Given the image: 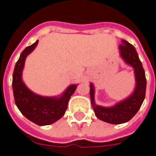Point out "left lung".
I'll list each match as a JSON object with an SVG mask.
<instances>
[{
  "label": "left lung",
  "instance_id": "obj_1",
  "mask_svg": "<svg viewBox=\"0 0 156 156\" xmlns=\"http://www.w3.org/2000/svg\"><path fill=\"white\" fill-rule=\"evenodd\" d=\"M119 49L121 58L134 69L136 84L132 94L113 107H102L95 104L94 84L90 83V98L95 115L100 120L113 124H123L130 120L140 108L146 91L144 70L134 47L127 41L122 40V44L119 45Z\"/></svg>",
  "mask_w": 156,
  "mask_h": 156
}]
</instances>
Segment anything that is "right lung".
<instances>
[{
    "label": "right lung",
    "mask_w": 156,
    "mask_h": 156,
    "mask_svg": "<svg viewBox=\"0 0 156 156\" xmlns=\"http://www.w3.org/2000/svg\"><path fill=\"white\" fill-rule=\"evenodd\" d=\"M37 43L38 41L26 48L20 55L12 75V88L16 105L21 113L29 120L42 126L52 124L64 115L77 84L70 85L60 97H43L28 89L22 81V70L26 58L35 49Z\"/></svg>",
    "instance_id": "add662e5"
}]
</instances>
